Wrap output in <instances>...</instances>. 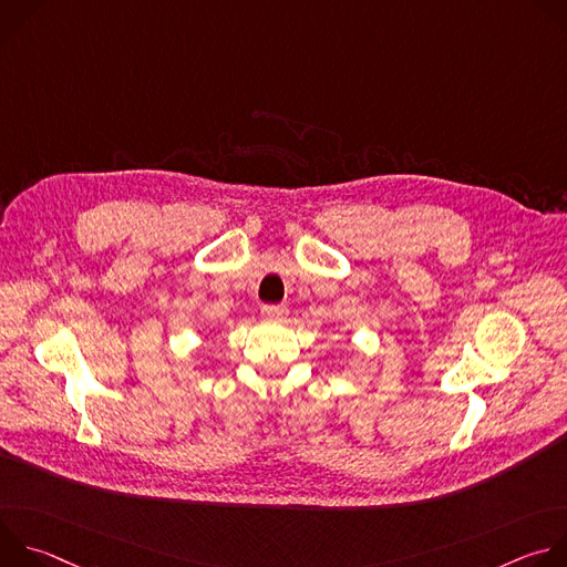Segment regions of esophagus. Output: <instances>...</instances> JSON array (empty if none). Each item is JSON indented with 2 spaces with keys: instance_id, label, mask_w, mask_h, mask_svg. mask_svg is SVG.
Listing matches in <instances>:
<instances>
[{
  "instance_id": "obj_1",
  "label": "esophagus",
  "mask_w": 567,
  "mask_h": 567,
  "mask_svg": "<svg viewBox=\"0 0 567 567\" xmlns=\"http://www.w3.org/2000/svg\"><path fill=\"white\" fill-rule=\"evenodd\" d=\"M260 313L267 320H282L287 316V307H282V305H265Z\"/></svg>"
}]
</instances>
